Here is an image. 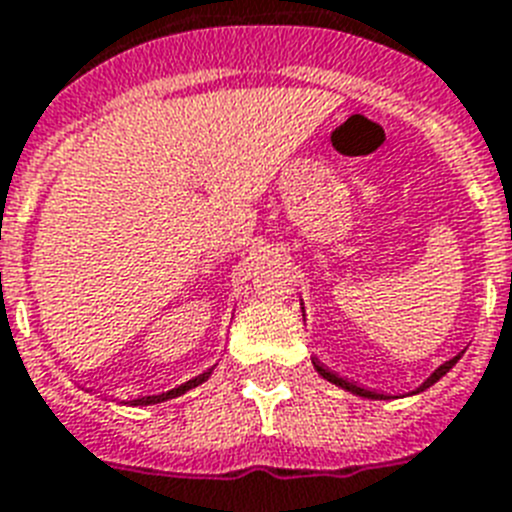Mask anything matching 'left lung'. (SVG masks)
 Returning a JSON list of instances; mask_svg holds the SVG:
<instances>
[{"label": "left lung", "mask_w": 512, "mask_h": 512, "mask_svg": "<svg viewBox=\"0 0 512 512\" xmlns=\"http://www.w3.org/2000/svg\"><path fill=\"white\" fill-rule=\"evenodd\" d=\"M458 358L460 356H455V358H450V361H445L442 363V366H439V369H434V374L429 379H426L424 384H421V387H418L416 392H424L426 387H432L434 382H439V379L445 377L447 371L453 369L455 363H458ZM314 369L319 371V374H322L324 379H327V382H332V384H337V387H342V390H348V392H353V395H361V398H371V400H384L387 398V395H382V392H374V390H363V387H358V384H353V382H348V379H342V377H337L335 371H329V369H324L322 363L316 361L314 358Z\"/></svg>", "instance_id": "1"}]
</instances>
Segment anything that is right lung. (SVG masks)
I'll return each mask as SVG.
<instances>
[{"label":"right lung","instance_id":"right-lung-1","mask_svg":"<svg viewBox=\"0 0 512 512\" xmlns=\"http://www.w3.org/2000/svg\"><path fill=\"white\" fill-rule=\"evenodd\" d=\"M211 371H204V374H198L196 379H188L185 384H180V387H175V390L170 392H162V395H146V398H138V400H130V405H154V403H164V400H172L177 398V395H185L188 390H193V387H198L201 382H206V379L211 377Z\"/></svg>","mask_w":512,"mask_h":512}]
</instances>
